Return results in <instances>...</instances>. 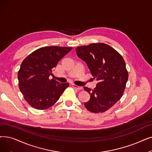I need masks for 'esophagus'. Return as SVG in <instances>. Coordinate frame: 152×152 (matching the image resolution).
<instances>
[{
  "mask_svg": "<svg viewBox=\"0 0 152 152\" xmlns=\"http://www.w3.org/2000/svg\"><path fill=\"white\" fill-rule=\"evenodd\" d=\"M71 86H72L74 88H75V89H77V90H82V89H83V87H81V86H76V85L75 84H72Z\"/></svg>",
  "mask_w": 152,
  "mask_h": 152,
  "instance_id": "obj_1",
  "label": "esophagus"
}]
</instances>
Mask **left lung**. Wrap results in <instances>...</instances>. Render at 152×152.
I'll use <instances>...</instances> for the list:
<instances>
[{"label":"left lung","instance_id":"obj_1","mask_svg":"<svg viewBox=\"0 0 152 152\" xmlns=\"http://www.w3.org/2000/svg\"><path fill=\"white\" fill-rule=\"evenodd\" d=\"M76 51L99 81L94 89L84 88L91 95L89 101L84 104L85 107L94 113L107 111L121 98L126 86L129 74L123 57L104 43L78 47Z\"/></svg>","mask_w":152,"mask_h":152}]
</instances>
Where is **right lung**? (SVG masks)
<instances>
[{"label": "right lung", "mask_w": 152, "mask_h": 152, "mask_svg": "<svg viewBox=\"0 0 152 152\" xmlns=\"http://www.w3.org/2000/svg\"><path fill=\"white\" fill-rule=\"evenodd\" d=\"M72 47H45L32 52L22 61L18 72V86L32 107L47 109L54 105L69 83L50 80L52 69Z\"/></svg>", "instance_id": "1"}]
</instances>
